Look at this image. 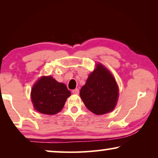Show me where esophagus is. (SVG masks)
<instances>
[{
	"instance_id": "1",
	"label": "esophagus",
	"mask_w": 158,
	"mask_h": 158,
	"mask_svg": "<svg viewBox=\"0 0 158 158\" xmlns=\"http://www.w3.org/2000/svg\"><path fill=\"white\" fill-rule=\"evenodd\" d=\"M73 94H75V95H77L79 94V90L77 89V88H76V89H75V90H73Z\"/></svg>"
}]
</instances>
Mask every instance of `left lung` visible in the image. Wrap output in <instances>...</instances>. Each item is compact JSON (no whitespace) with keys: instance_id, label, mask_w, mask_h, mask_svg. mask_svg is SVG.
<instances>
[{"instance_id":"left-lung-1","label":"left lung","mask_w":158,"mask_h":158,"mask_svg":"<svg viewBox=\"0 0 158 158\" xmlns=\"http://www.w3.org/2000/svg\"><path fill=\"white\" fill-rule=\"evenodd\" d=\"M80 96L84 104L96 115L113 111L117 103L118 88L116 80L107 68L100 63L88 76Z\"/></svg>"}]
</instances>
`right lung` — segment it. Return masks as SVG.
I'll list each match as a JSON object with an SVG mask.
<instances>
[{"label":"right lung","instance_id":"1","mask_svg":"<svg viewBox=\"0 0 158 158\" xmlns=\"http://www.w3.org/2000/svg\"><path fill=\"white\" fill-rule=\"evenodd\" d=\"M70 94L64 83H59L52 76H43L34 85L31 98L36 111L54 115L62 109Z\"/></svg>","mask_w":158,"mask_h":158}]
</instances>
